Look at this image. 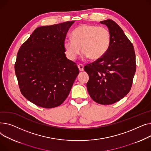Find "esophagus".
Here are the masks:
<instances>
[{"label":"esophagus","instance_id":"obj_1","mask_svg":"<svg viewBox=\"0 0 151 151\" xmlns=\"http://www.w3.org/2000/svg\"><path fill=\"white\" fill-rule=\"evenodd\" d=\"M78 68L80 70V71H83V68H84V66L82 65V64H79L78 65Z\"/></svg>","mask_w":151,"mask_h":151}]
</instances>
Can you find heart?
I'll return each mask as SVG.
<instances>
[{
    "mask_svg": "<svg viewBox=\"0 0 151 151\" xmlns=\"http://www.w3.org/2000/svg\"><path fill=\"white\" fill-rule=\"evenodd\" d=\"M71 38L63 42L66 55L71 60L83 53L84 58L91 60L101 58L107 51L110 43V33L104 26L82 24L72 32Z\"/></svg>",
    "mask_w": 151,
    "mask_h": 151,
    "instance_id": "1",
    "label": "heart"
}]
</instances>
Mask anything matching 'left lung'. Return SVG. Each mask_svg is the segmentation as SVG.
Returning a JSON list of instances; mask_svg holds the SVG:
<instances>
[{
  "instance_id": "1",
  "label": "left lung",
  "mask_w": 151,
  "mask_h": 151,
  "mask_svg": "<svg viewBox=\"0 0 151 151\" xmlns=\"http://www.w3.org/2000/svg\"><path fill=\"white\" fill-rule=\"evenodd\" d=\"M107 26L110 43L105 54L84 70L89 76L87 90L91 99L102 105H110L126 96L132 86L136 71L134 47L120 27L111 19L101 21Z\"/></svg>"
}]
</instances>
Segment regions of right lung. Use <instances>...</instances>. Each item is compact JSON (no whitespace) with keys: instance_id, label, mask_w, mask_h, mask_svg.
I'll list each match as a JSON object with an SVG mask.
<instances>
[{"instance_id":"right-lung-1","label":"right lung","mask_w":151,"mask_h":151,"mask_svg":"<svg viewBox=\"0 0 151 151\" xmlns=\"http://www.w3.org/2000/svg\"><path fill=\"white\" fill-rule=\"evenodd\" d=\"M74 21L35 29L17 52L15 74L25 98L39 107L54 108L63 103L79 73L65 54L63 42Z\"/></svg>"}]
</instances>
